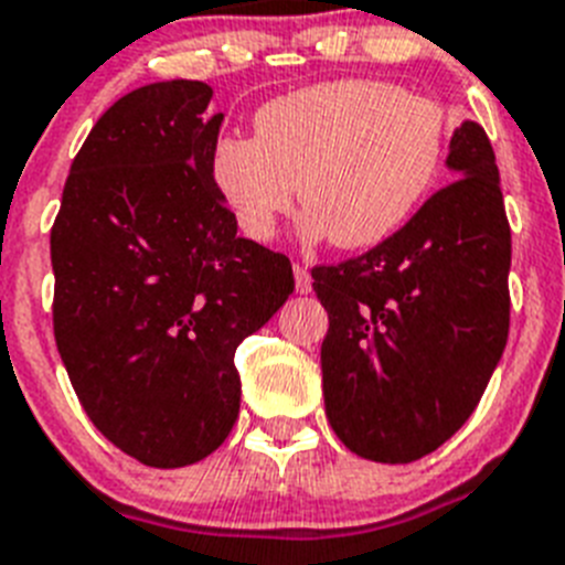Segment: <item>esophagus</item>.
Returning <instances> with one entry per match:
<instances>
[{"mask_svg": "<svg viewBox=\"0 0 565 565\" xmlns=\"http://www.w3.org/2000/svg\"><path fill=\"white\" fill-rule=\"evenodd\" d=\"M292 273H296V289H298V292H310V289H312L310 269L301 267V264H296V267H292Z\"/></svg>", "mask_w": 565, "mask_h": 565, "instance_id": "obj_1", "label": "esophagus"}]
</instances>
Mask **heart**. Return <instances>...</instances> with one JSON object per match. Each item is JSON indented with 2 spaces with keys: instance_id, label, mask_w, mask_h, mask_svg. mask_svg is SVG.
Listing matches in <instances>:
<instances>
[{
  "instance_id": "1",
  "label": "heart",
  "mask_w": 565,
  "mask_h": 565,
  "mask_svg": "<svg viewBox=\"0 0 565 565\" xmlns=\"http://www.w3.org/2000/svg\"><path fill=\"white\" fill-rule=\"evenodd\" d=\"M255 139L224 136L210 175L253 242H269L298 195L301 235L343 249L381 244L409 222L444 167L452 121L431 96L377 78H335L267 102Z\"/></svg>"
}]
</instances>
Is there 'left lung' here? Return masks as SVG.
Returning <instances> with one entry per match:
<instances>
[{"label": "left lung", "instance_id": "obj_1", "mask_svg": "<svg viewBox=\"0 0 565 565\" xmlns=\"http://www.w3.org/2000/svg\"><path fill=\"white\" fill-rule=\"evenodd\" d=\"M452 184L370 253L312 269L330 316L323 406L341 444L377 463H412L478 406L509 338L512 230L487 130L449 141Z\"/></svg>", "mask_w": 565, "mask_h": 565}]
</instances>
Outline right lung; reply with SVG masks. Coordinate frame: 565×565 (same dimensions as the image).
<instances>
[{
	"label": "right lung",
	"mask_w": 565,
	"mask_h": 565,
	"mask_svg": "<svg viewBox=\"0 0 565 565\" xmlns=\"http://www.w3.org/2000/svg\"><path fill=\"white\" fill-rule=\"evenodd\" d=\"M210 99L190 78L121 96L73 159L51 230L53 335L78 404L156 469L224 444L235 350L296 289L287 255L242 238L215 190Z\"/></svg>",
	"instance_id": "1"
}]
</instances>
